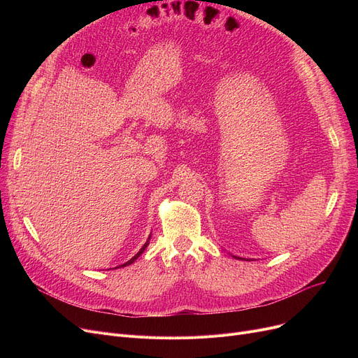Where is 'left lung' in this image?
<instances>
[{"label": "left lung", "mask_w": 358, "mask_h": 358, "mask_svg": "<svg viewBox=\"0 0 358 358\" xmlns=\"http://www.w3.org/2000/svg\"><path fill=\"white\" fill-rule=\"evenodd\" d=\"M235 258H236V257H235Z\"/></svg>", "instance_id": "1"}]
</instances>
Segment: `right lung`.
I'll return each instance as SVG.
<instances>
[{
	"instance_id": "1",
	"label": "right lung",
	"mask_w": 358,
	"mask_h": 358,
	"mask_svg": "<svg viewBox=\"0 0 358 358\" xmlns=\"http://www.w3.org/2000/svg\"><path fill=\"white\" fill-rule=\"evenodd\" d=\"M149 239H150V236H149V238H148V241H146V243H145V245H143V247H142V248H141V251H139V252H138V254H136V255H135V257H134V258H130V259H129V261H127V262H124V264H122V266H119V267H126V266H129V264H131V262H135V259H138V257H139V255H141V254H142V252H143V251H145V248H146V247H148V245H149ZM119 267H117V268H119Z\"/></svg>"
}]
</instances>
